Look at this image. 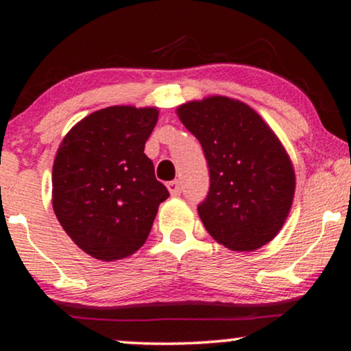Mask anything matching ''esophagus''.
Instances as JSON below:
<instances>
[{
	"label": "esophagus",
	"mask_w": 351,
	"mask_h": 351,
	"mask_svg": "<svg viewBox=\"0 0 351 351\" xmlns=\"http://www.w3.org/2000/svg\"><path fill=\"white\" fill-rule=\"evenodd\" d=\"M167 190H169V193H171V196H179L180 195V191H182V189H180V184L177 180H171V182H167Z\"/></svg>",
	"instance_id": "34e87169"
}]
</instances>
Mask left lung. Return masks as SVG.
Listing matches in <instances>:
<instances>
[{"instance_id": "obj_1", "label": "left lung", "mask_w": 351, "mask_h": 351, "mask_svg": "<svg viewBox=\"0 0 351 351\" xmlns=\"http://www.w3.org/2000/svg\"><path fill=\"white\" fill-rule=\"evenodd\" d=\"M177 114L208 160L210 185L198 206L206 230L232 251L265 246L285 225L295 191L280 138L256 110L223 95L191 100Z\"/></svg>"}]
</instances>
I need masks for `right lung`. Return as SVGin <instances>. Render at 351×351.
Segmentation results:
<instances>
[{"mask_svg":"<svg viewBox=\"0 0 351 351\" xmlns=\"http://www.w3.org/2000/svg\"><path fill=\"white\" fill-rule=\"evenodd\" d=\"M158 108L114 105L76 123L52 166V208L80 249L99 261L132 256L147 241L169 191L156 180L145 142Z\"/></svg>","mask_w":351,"mask_h":351,"instance_id":"obj_1","label":"right lung"}]
</instances>
